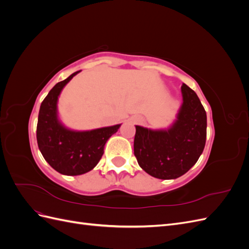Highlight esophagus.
I'll return each mask as SVG.
<instances>
[{
    "label": "esophagus",
    "instance_id": "1",
    "mask_svg": "<svg viewBox=\"0 0 249 249\" xmlns=\"http://www.w3.org/2000/svg\"><path fill=\"white\" fill-rule=\"evenodd\" d=\"M137 122H138V123H142V119H140V118H138V119H137Z\"/></svg>",
    "mask_w": 249,
    "mask_h": 249
}]
</instances>
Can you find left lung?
<instances>
[{
  "instance_id": "1",
  "label": "left lung",
  "mask_w": 249,
  "mask_h": 249,
  "mask_svg": "<svg viewBox=\"0 0 249 249\" xmlns=\"http://www.w3.org/2000/svg\"><path fill=\"white\" fill-rule=\"evenodd\" d=\"M183 104L169 129L153 131L136 125L134 155L154 178H179L197 162L206 145L207 114L197 94L182 85Z\"/></svg>"
}]
</instances>
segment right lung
<instances>
[{
  "label": "right lung",
  "instance_id": "1",
  "mask_svg": "<svg viewBox=\"0 0 249 249\" xmlns=\"http://www.w3.org/2000/svg\"><path fill=\"white\" fill-rule=\"evenodd\" d=\"M76 71L57 83L40 105L36 138L44 160L65 176H80L93 169L104 154L107 140L120 124L77 132L66 129L57 115L58 96Z\"/></svg>",
  "mask_w": 249,
  "mask_h": 249
}]
</instances>
